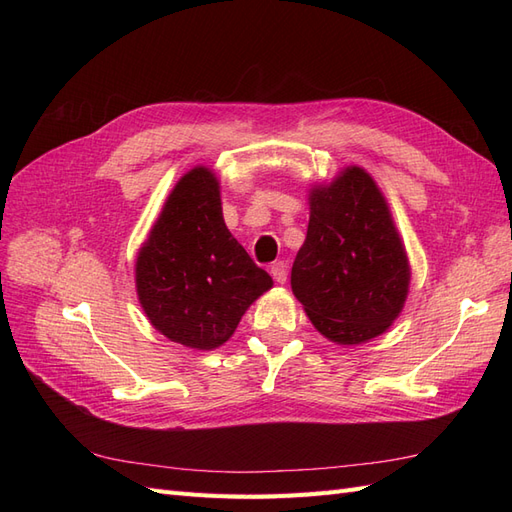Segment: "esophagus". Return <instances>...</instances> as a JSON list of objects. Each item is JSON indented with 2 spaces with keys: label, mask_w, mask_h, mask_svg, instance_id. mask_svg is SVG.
Wrapping results in <instances>:
<instances>
[{
  "label": "esophagus",
  "mask_w": 512,
  "mask_h": 512,
  "mask_svg": "<svg viewBox=\"0 0 512 512\" xmlns=\"http://www.w3.org/2000/svg\"><path fill=\"white\" fill-rule=\"evenodd\" d=\"M271 275H273V280H275L277 284H284V282L288 280V267H286V262H284V260L273 262V265H271Z\"/></svg>",
  "instance_id": "esophagus-1"
}]
</instances>
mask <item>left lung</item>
I'll list each match as a JSON object with an SVG mask.
<instances>
[{
  "instance_id": "left-lung-1",
  "label": "left lung",
  "mask_w": 512,
  "mask_h": 512,
  "mask_svg": "<svg viewBox=\"0 0 512 512\" xmlns=\"http://www.w3.org/2000/svg\"><path fill=\"white\" fill-rule=\"evenodd\" d=\"M292 292L314 327L337 344L384 333L404 307L406 250L376 181L350 166L309 194V226L294 258Z\"/></svg>"
}]
</instances>
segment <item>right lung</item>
<instances>
[{"label": "right lung", "mask_w": 512, "mask_h": 512, "mask_svg": "<svg viewBox=\"0 0 512 512\" xmlns=\"http://www.w3.org/2000/svg\"><path fill=\"white\" fill-rule=\"evenodd\" d=\"M271 286V275L224 224L218 179L209 168H192L136 258L138 301L153 327L188 348H218Z\"/></svg>", "instance_id": "obj_1"}]
</instances>
